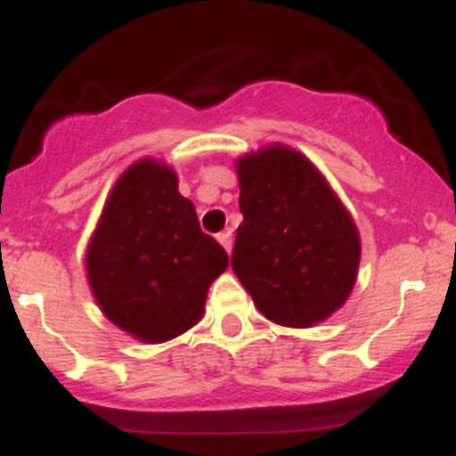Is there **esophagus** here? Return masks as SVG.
Wrapping results in <instances>:
<instances>
[{
    "label": "esophagus",
    "instance_id": "34e87169",
    "mask_svg": "<svg viewBox=\"0 0 456 456\" xmlns=\"http://www.w3.org/2000/svg\"><path fill=\"white\" fill-rule=\"evenodd\" d=\"M216 240H219V244L225 248V251L231 253V248H232V235H231V231L219 232V235H216Z\"/></svg>",
    "mask_w": 456,
    "mask_h": 456
}]
</instances>
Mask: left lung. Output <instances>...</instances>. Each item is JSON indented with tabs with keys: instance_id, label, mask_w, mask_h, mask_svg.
<instances>
[{
	"instance_id": "8db88e82",
	"label": "left lung",
	"mask_w": 456,
	"mask_h": 456,
	"mask_svg": "<svg viewBox=\"0 0 456 456\" xmlns=\"http://www.w3.org/2000/svg\"><path fill=\"white\" fill-rule=\"evenodd\" d=\"M240 209L232 272L256 308L308 329L352 294L361 237L347 208L308 157L283 143L237 159Z\"/></svg>"
}]
</instances>
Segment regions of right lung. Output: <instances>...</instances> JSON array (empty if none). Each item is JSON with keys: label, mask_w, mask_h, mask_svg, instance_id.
<instances>
[{"label": "right lung", "mask_w": 456, "mask_h": 456, "mask_svg": "<svg viewBox=\"0 0 456 456\" xmlns=\"http://www.w3.org/2000/svg\"><path fill=\"white\" fill-rule=\"evenodd\" d=\"M225 267L168 164L146 157L125 168L86 247L88 285L111 324L151 345L183 336Z\"/></svg>", "instance_id": "right-lung-1"}]
</instances>
